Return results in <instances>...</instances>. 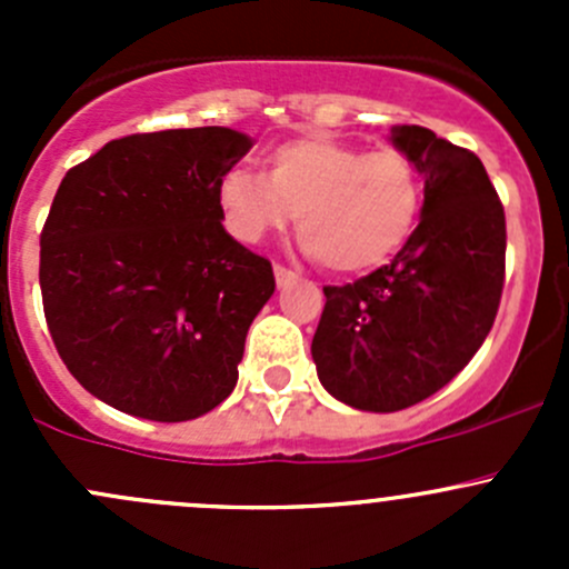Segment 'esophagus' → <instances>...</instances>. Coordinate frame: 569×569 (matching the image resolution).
<instances>
[{
	"mask_svg": "<svg viewBox=\"0 0 569 569\" xmlns=\"http://www.w3.org/2000/svg\"><path fill=\"white\" fill-rule=\"evenodd\" d=\"M274 280H278V286H286L295 280V272H291V269H286L283 263H274Z\"/></svg>",
	"mask_w": 569,
	"mask_h": 569,
	"instance_id": "obj_1",
	"label": "esophagus"
}]
</instances>
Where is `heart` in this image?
Listing matches in <instances>:
<instances>
[{
	"instance_id": "1",
	"label": "heart",
	"mask_w": 569,
	"mask_h": 569,
	"mask_svg": "<svg viewBox=\"0 0 569 569\" xmlns=\"http://www.w3.org/2000/svg\"><path fill=\"white\" fill-rule=\"evenodd\" d=\"M228 231L261 242L297 214L302 248L330 272L382 267L421 217L423 183L410 153L308 134L267 153V176L233 164L217 187Z\"/></svg>"
}]
</instances>
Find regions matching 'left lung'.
Segmentation results:
<instances>
[{"label":"left lung","instance_id":"obj_1","mask_svg":"<svg viewBox=\"0 0 569 569\" xmlns=\"http://www.w3.org/2000/svg\"><path fill=\"white\" fill-rule=\"evenodd\" d=\"M393 146L423 176L421 222L386 267L325 286L311 355L327 393L369 412L418 405L485 343L503 291L507 220L485 164L423 126Z\"/></svg>","mask_w":569,"mask_h":569}]
</instances>
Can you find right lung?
<instances>
[{
    "label": "right lung",
    "mask_w": 569,
    "mask_h": 569,
    "mask_svg": "<svg viewBox=\"0 0 569 569\" xmlns=\"http://www.w3.org/2000/svg\"><path fill=\"white\" fill-rule=\"evenodd\" d=\"M252 148L226 126L107 142L71 168L40 231L51 341L79 386L148 421H189L237 386L272 263L222 228L217 187Z\"/></svg>",
    "instance_id": "add662e5"
}]
</instances>
